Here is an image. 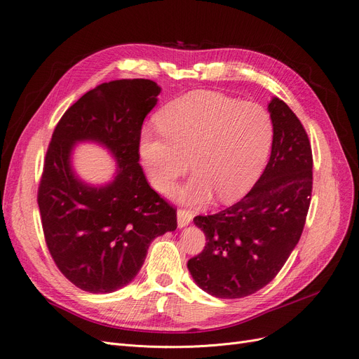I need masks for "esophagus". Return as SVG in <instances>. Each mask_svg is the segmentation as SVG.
Listing matches in <instances>:
<instances>
[{
    "label": "esophagus",
    "mask_w": 359,
    "mask_h": 359,
    "mask_svg": "<svg viewBox=\"0 0 359 359\" xmlns=\"http://www.w3.org/2000/svg\"><path fill=\"white\" fill-rule=\"evenodd\" d=\"M177 219H178V226L182 228V226L189 225L193 221V213L187 209H178Z\"/></svg>",
    "instance_id": "obj_1"
}]
</instances>
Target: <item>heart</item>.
Here are the masks:
<instances>
[{"label":"heart","mask_w":359,"mask_h":359,"mask_svg":"<svg viewBox=\"0 0 359 359\" xmlns=\"http://www.w3.org/2000/svg\"><path fill=\"white\" fill-rule=\"evenodd\" d=\"M159 130H144L140 154L156 190L169 193L190 168L193 178L180 190L189 205L217 193L222 202L245 194L266 163L274 137L268 110L213 91H194L168 103L157 114Z\"/></svg>","instance_id":"heart-1"}]
</instances>
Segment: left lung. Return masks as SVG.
I'll list each match as a JSON object with an SVG mask.
<instances>
[{"label":"left lung","instance_id":"obj_1","mask_svg":"<svg viewBox=\"0 0 359 359\" xmlns=\"http://www.w3.org/2000/svg\"><path fill=\"white\" fill-rule=\"evenodd\" d=\"M268 110L274 137L261 178L240 202L194 218L206 246L187 266L198 287L215 297H246L265 287L305 226L312 193L311 142L283 100L272 98Z\"/></svg>","mask_w":359,"mask_h":359}]
</instances>
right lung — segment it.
Listing matches in <instances>:
<instances>
[{
  "label": "right lung",
  "instance_id": "1",
  "mask_svg": "<svg viewBox=\"0 0 359 359\" xmlns=\"http://www.w3.org/2000/svg\"><path fill=\"white\" fill-rule=\"evenodd\" d=\"M161 87L150 79L98 85L70 106L53 133L38 187L42 229L53 261L81 290L111 293L138 274L150 243L177 228V209L157 194L140 161L141 126ZM78 140L103 144L118 162L102 188L69 166Z\"/></svg>",
  "mask_w": 359,
  "mask_h": 359
}]
</instances>
